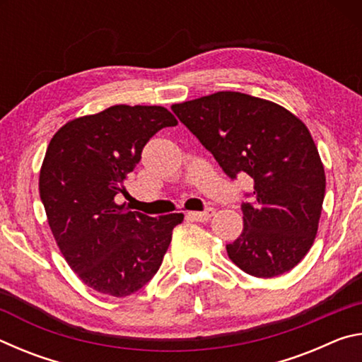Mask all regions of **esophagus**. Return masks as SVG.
I'll use <instances>...</instances> for the list:
<instances>
[{"label":"esophagus","mask_w":362,"mask_h":362,"mask_svg":"<svg viewBox=\"0 0 362 362\" xmlns=\"http://www.w3.org/2000/svg\"><path fill=\"white\" fill-rule=\"evenodd\" d=\"M214 214H216L214 207H207V209L201 211V212H188L187 216H188V218L196 220V222H206V220H209Z\"/></svg>","instance_id":"1"}]
</instances>
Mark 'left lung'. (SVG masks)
Masks as SVG:
<instances>
[{
    "mask_svg": "<svg viewBox=\"0 0 362 362\" xmlns=\"http://www.w3.org/2000/svg\"><path fill=\"white\" fill-rule=\"evenodd\" d=\"M231 180L254 182L241 204L244 228L226 252L257 278L289 272L313 246L326 175L308 129L286 108L222 90L173 105Z\"/></svg>",
    "mask_w": 362,
    "mask_h": 362,
    "instance_id": "8db88e82",
    "label": "left lung"
}]
</instances>
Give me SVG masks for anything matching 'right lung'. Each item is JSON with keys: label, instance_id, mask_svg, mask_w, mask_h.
<instances>
[{"label": "right lung", "instance_id": "obj_1", "mask_svg": "<svg viewBox=\"0 0 362 362\" xmlns=\"http://www.w3.org/2000/svg\"><path fill=\"white\" fill-rule=\"evenodd\" d=\"M173 126L164 107L115 105L66 122L49 142L40 196L60 252L90 289L131 296L161 267L183 214L150 217L115 198L146 142Z\"/></svg>", "mask_w": 362, "mask_h": 362}]
</instances>
